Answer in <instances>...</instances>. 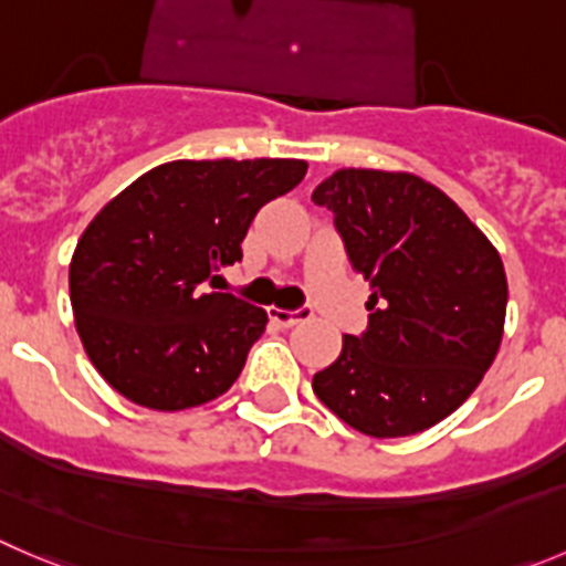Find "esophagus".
Returning a JSON list of instances; mask_svg holds the SVG:
<instances>
[{"mask_svg": "<svg viewBox=\"0 0 566 566\" xmlns=\"http://www.w3.org/2000/svg\"><path fill=\"white\" fill-rule=\"evenodd\" d=\"M308 316H311L308 308H297V311L269 308V319H272L277 327H292V325H297V322L308 319Z\"/></svg>", "mask_w": 566, "mask_h": 566, "instance_id": "1", "label": "esophagus"}]
</instances>
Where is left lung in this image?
I'll list each match as a JSON object with an SVG mask.
<instances>
[{
    "label": "left lung",
    "mask_w": 566,
    "mask_h": 566,
    "mask_svg": "<svg viewBox=\"0 0 566 566\" xmlns=\"http://www.w3.org/2000/svg\"><path fill=\"white\" fill-rule=\"evenodd\" d=\"M355 272L369 325L314 375V395L375 439L433 428L492 367L509 303L492 241L441 188L408 171L338 169L316 186Z\"/></svg>",
    "instance_id": "left-lung-1"
}]
</instances>
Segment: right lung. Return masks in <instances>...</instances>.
I'll use <instances>...</instances> for the list:
<instances>
[{"label": "right lung", "mask_w": 566, "mask_h": 566, "mask_svg": "<svg viewBox=\"0 0 566 566\" xmlns=\"http://www.w3.org/2000/svg\"><path fill=\"white\" fill-rule=\"evenodd\" d=\"M305 160H171L107 202L69 266L74 325L96 373L153 411L217 400L266 331V311L211 292L269 199Z\"/></svg>", "instance_id": "obj_1"}]
</instances>
